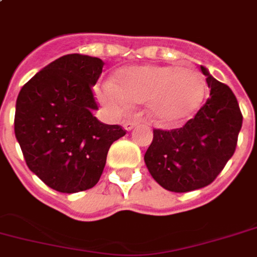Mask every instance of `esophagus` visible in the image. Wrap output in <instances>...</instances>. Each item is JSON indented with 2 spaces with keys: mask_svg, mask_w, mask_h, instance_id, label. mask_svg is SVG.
Segmentation results:
<instances>
[{
  "mask_svg": "<svg viewBox=\"0 0 257 257\" xmlns=\"http://www.w3.org/2000/svg\"><path fill=\"white\" fill-rule=\"evenodd\" d=\"M139 123H140V121H138V119H129V121L123 123V128L126 129V131H132Z\"/></svg>",
  "mask_w": 257,
  "mask_h": 257,
  "instance_id": "obj_1",
  "label": "esophagus"
}]
</instances>
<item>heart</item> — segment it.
<instances>
[{"label":"heart","mask_w":257,"mask_h":257,"mask_svg":"<svg viewBox=\"0 0 257 257\" xmlns=\"http://www.w3.org/2000/svg\"><path fill=\"white\" fill-rule=\"evenodd\" d=\"M206 92V80L197 70L140 65L119 69L113 84H104L98 95L103 103L113 107H122L126 102H147L154 117L174 122L195 113Z\"/></svg>","instance_id":"b5f03b06"}]
</instances>
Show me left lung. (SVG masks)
I'll use <instances>...</instances> for the list:
<instances>
[{
  "instance_id": "8db88e82",
  "label": "left lung",
  "mask_w": 257,
  "mask_h": 257,
  "mask_svg": "<svg viewBox=\"0 0 257 257\" xmlns=\"http://www.w3.org/2000/svg\"><path fill=\"white\" fill-rule=\"evenodd\" d=\"M210 98L182 128L154 129L144 162L167 191L200 189L215 180L237 147L242 114L235 95L201 66Z\"/></svg>"
}]
</instances>
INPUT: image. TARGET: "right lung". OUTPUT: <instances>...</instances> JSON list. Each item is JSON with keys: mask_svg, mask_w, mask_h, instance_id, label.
Returning <instances> with one entry per match:
<instances>
[{"mask_svg": "<svg viewBox=\"0 0 257 257\" xmlns=\"http://www.w3.org/2000/svg\"><path fill=\"white\" fill-rule=\"evenodd\" d=\"M104 62L68 54L53 61L19 92L15 135L28 169L47 187L76 193L99 181L110 146L126 131L92 115V85Z\"/></svg>", "mask_w": 257, "mask_h": 257, "instance_id": "1", "label": "right lung"}]
</instances>
